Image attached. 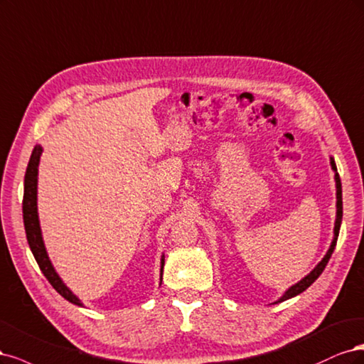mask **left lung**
Returning <instances> with one entry per match:
<instances>
[{"mask_svg":"<svg viewBox=\"0 0 364 364\" xmlns=\"http://www.w3.org/2000/svg\"><path fill=\"white\" fill-rule=\"evenodd\" d=\"M331 166H333V169L336 171V187H337V219H336V227H334V240H333V243H331V246H330V250H328L326 255L323 257V260H322L318 266H316L306 278H302L298 284L291 286V287L284 293V295L279 298L278 302H283V301H286V299H289V298L296 296V295H299V293H302L304 290H306L307 287H310V286L314 283V281L318 279V277L323 272V269H325L326 263L330 262L331 254H333V251H334V248H336L337 237H338V230H340V224H342V216H343V204H342V183H340V177H338V173H337V166H336L334 159H331Z\"/></svg>","mask_w":364,"mask_h":364,"instance_id":"1","label":"left lung"}]
</instances>
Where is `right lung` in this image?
Instances as JSON below:
<instances>
[{
	"mask_svg": "<svg viewBox=\"0 0 364 364\" xmlns=\"http://www.w3.org/2000/svg\"><path fill=\"white\" fill-rule=\"evenodd\" d=\"M42 154V148L36 146L33 149V154L30 157L27 172H26V180H24V199H22V213H24V227L27 240L30 245V250L36 259L42 274L45 278L50 281V284L60 293V295L68 299L69 302L75 304V306H81L80 299L73 295V291L69 290L62 279L58 278L55 274L54 267L46 255L41 227H39V219H38V204H36V193H38V166H39V159ZM163 264L165 260L161 259V272H163Z\"/></svg>",
	"mask_w": 364,
	"mask_h": 364,
	"instance_id": "1",
	"label": "right lung"
}]
</instances>
